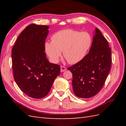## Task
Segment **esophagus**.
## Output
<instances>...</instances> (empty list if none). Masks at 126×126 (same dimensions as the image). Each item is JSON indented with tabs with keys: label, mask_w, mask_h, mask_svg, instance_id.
Listing matches in <instances>:
<instances>
[{
	"label": "esophagus",
	"mask_w": 126,
	"mask_h": 126,
	"mask_svg": "<svg viewBox=\"0 0 126 126\" xmlns=\"http://www.w3.org/2000/svg\"><path fill=\"white\" fill-rule=\"evenodd\" d=\"M66 70V68L65 67V66H61V72H63Z\"/></svg>",
	"instance_id": "obj_1"
}]
</instances>
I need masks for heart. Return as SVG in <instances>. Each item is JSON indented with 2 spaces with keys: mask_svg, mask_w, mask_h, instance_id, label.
Segmentation results:
<instances>
[{
  "mask_svg": "<svg viewBox=\"0 0 126 126\" xmlns=\"http://www.w3.org/2000/svg\"><path fill=\"white\" fill-rule=\"evenodd\" d=\"M51 42L45 43V50L50 60L57 63L62 51L70 64L81 62L87 55L92 44V37L87 32L65 29L53 34Z\"/></svg>",
  "mask_w": 126,
  "mask_h": 126,
  "instance_id": "obj_1",
  "label": "heart"
}]
</instances>
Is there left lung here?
<instances>
[{
	"mask_svg": "<svg viewBox=\"0 0 126 126\" xmlns=\"http://www.w3.org/2000/svg\"><path fill=\"white\" fill-rule=\"evenodd\" d=\"M111 63V49L96 28L89 53L81 62L68 68L73 74L72 85L75 95L87 98L97 94L108 75Z\"/></svg>",
	"mask_w": 126,
	"mask_h": 126,
	"instance_id": "8db88e82",
	"label": "left lung"
}]
</instances>
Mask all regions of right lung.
<instances>
[{"label": "right lung", "mask_w": 126, "mask_h": 126, "mask_svg": "<svg viewBox=\"0 0 126 126\" xmlns=\"http://www.w3.org/2000/svg\"><path fill=\"white\" fill-rule=\"evenodd\" d=\"M49 29L47 25H29L12 50L15 82L23 93L34 98L47 96L60 74V65L49 62L44 52Z\"/></svg>", "instance_id": "right-lung-1"}]
</instances>
